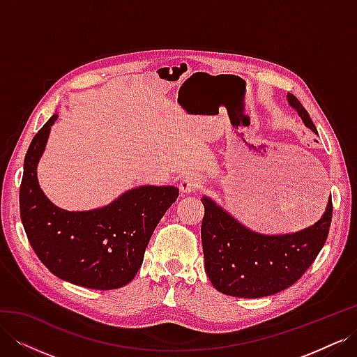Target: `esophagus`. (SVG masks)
Wrapping results in <instances>:
<instances>
[{"instance_id":"34e87169","label":"esophagus","mask_w":357,"mask_h":357,"mask_svg":"<svg viewBox=\"0 0 357 357\" xmlns=\"http://www.w3.org/2000/svg\"><path fill=\"white\" fill-rule=\"evenodd\" d=\"M201 185H202V180L195 174H190L180 181V190L183 193H192V192L198 190L201 188Z\"/></svg>"}]
</instances>
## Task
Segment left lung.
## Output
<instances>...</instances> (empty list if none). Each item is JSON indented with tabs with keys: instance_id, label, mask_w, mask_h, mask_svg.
<instances>
[{
	"instance_id": "1",
	"label": "left lung",
	"mask_w": 357,
	"mask_h": 357,
	"mask_svg": "<svg viewBox=\"0 0 357 357\" xmlns=\"http://www.w3.org/2000/svg\"><path fill=\"white\" fill-rule=\"evenodd\" d=\"M287 101L307 128L317 134L295 95ZM201 240L205 273L219 291L238 298H264L295 284L314 262L328 238L332 199L321 218L295 234L265 235L245 228L211 198L202 197Z\"/></svg>"
}]
</instances>
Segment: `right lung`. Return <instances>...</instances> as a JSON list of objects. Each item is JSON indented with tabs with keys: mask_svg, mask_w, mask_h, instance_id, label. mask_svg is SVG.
Listing matches in <instances>:
<instances>
[{
	"mask_svg": "<svg viewBox=\"0 0 357 357\" xmlns=\"http://www.w3.org/2000/svg\"><path fill=\"white\" fill-rule=\"evenodd\" d=\"M56 119L53 114L32 138L24 162L19 207L29 244L61 280L96 290L123 287L137 275L150 236L178 198V189L138 186L89 211L56 207L37 178L38 160Z\"/></svg>",
	"mask_w": 357,
	"mask_h": 357,
	"instance_id": "1",
	"label": "right lung"
}]
</instances>
